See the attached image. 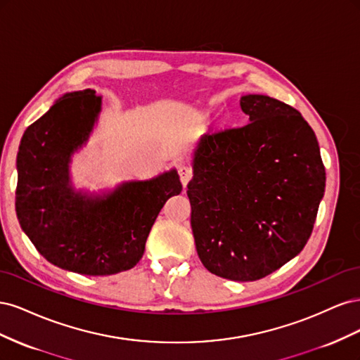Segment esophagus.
Here are the masks:
<instances>
[{
    "instance_id": "obj_1",
    "label": "esophagus",
    "mask_w": 360,
    "mask_h": 360,
    "mask_svg": "<svg viewBox=\"0 0 360 360\" xmlns=\"http://www.w3.org/2000/svg\"><path fill=\"white\" fill-rule=\"evenodd\" d=\"M179 176H180V180H181V184H183L184 188H186V184L192 179V169H191V167L181 163V165L179 167Z\"/></svg>"
}]
</instances>
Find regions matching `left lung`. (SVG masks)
<instances>
[{
    "mask_svg": "<svg viewBox=\"0 0 360 360\" xmlns=\"http://www.w3.org/2000/svg\"><path fill=\"white\" fill-rule=\"evenodd\" d=\"M249 123L213 129L193 151L191 225L204 267L257 281L300 254L324 195L326 172L311 126L290 105L240 97Z\"/></svg>",
    "mask_w": 360,
    "mask_h": 360,
    "instance_id": "left-lung-1",
    "label": "left lung"
}]
</instances>
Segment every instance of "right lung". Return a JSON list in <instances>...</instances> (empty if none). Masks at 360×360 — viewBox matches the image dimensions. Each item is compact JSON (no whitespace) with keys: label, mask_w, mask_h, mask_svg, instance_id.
<instances>
[{"label":"right lung","mask_w":360,"mask_h":360,"mask_svg":"<svg viewBox=\"0 0 360 360\" xmlns=\"http://www.w3.org/2000/svg\"><path fill=\"white\" fill-rule=\"evenodd\" d=\"M101 111L94 90L66 93L27 127L16 159L24 233L49 263L89 276L135 267L163 204L183 189L174 168L101 193L73 188L72 158L89 143Z\"/></svg>","instance_id":"right-lung-1"}]
</instances>
